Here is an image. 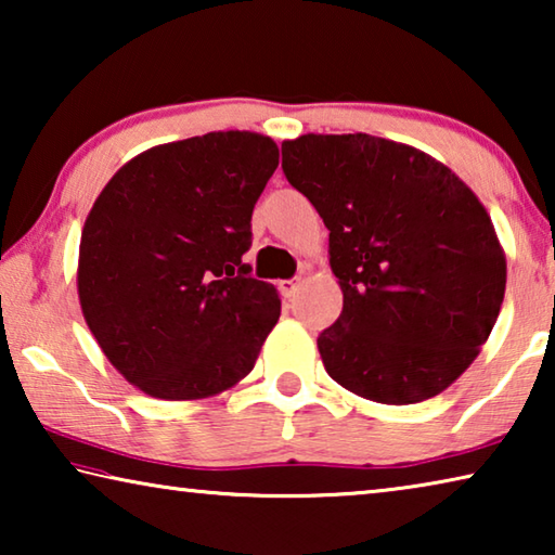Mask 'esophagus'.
I'll use <instances>...</instances> for the list:
<instances>
[{
	"label": "esophagus",
	"mask_w": 555,
	"mask_h": 555,
	"mask_svg": "<svg viewBox=\"0 0 555 555\" xmlns=\"http://www.w3.org/2000/svg\"><path fill=\"white\" fill-rule=\"evenodd\" d=\"M300 284H304V281H300V276H294V279H288V281H281V284H279L281 296H284V298L296 296V294H298V288H300Z\"/></svg>",
	"instance_id": "esophagus-1"
}]
</instances>
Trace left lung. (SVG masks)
Segmentation results:
<instances>
[{
    "instance_id": "left-lung-1",
    "label": "left lung",
    "mask_w": 555,
    "mask_h": 555,
    "mask_svg": "<svg viewBox=\"0 0 555 555\" xmlns=\"http://www.w3.org/2000/svg\"><path fill=\"white\" fill-rule=\"evenodd\" d=\"M281 156L331 230L343 313L318 335L325 372L393 406L448 389L480 354L506 286L477 195L428 154L370 134H306Z\"/></svg>"
}]
</instances>
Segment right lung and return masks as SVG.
I'll list each match as a JSON object with an SVG mask.
<instances>
[{"mask_svg": "<svg viewBox=\"0 0 555 555\" xmlns=\"http://www.w3.org/2000/svg\"><path fill=\"white\" fill-rule=\"evenodd\" d=\"M276 166L269 137L210 131L131 158L92 205L78 261L82 315L149 397L205 399L255 367L281 300L242 255Z\"/></svg>", "mask_w": 555, "mask_h": 555, "instance_id": "obj_1", "label": "right lung"}]
</instances>
